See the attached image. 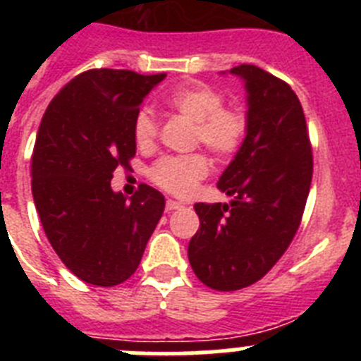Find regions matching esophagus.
<instances>
[{
  "label": "esophagus",
  "mask_w": 361,
  "mask_h": 361,
  "mask_svg": "<svg viewBox=\"0 0 361 361\" xmlns=\"http://www.w3.org/2000/svg\"><path fill=\"white\" fill-rule=\"evenodd\" d=\"M183 208V204L177 202V200H166V212H173V209H180Z\"/></svg>",
  "instance_id": "34e87169"
}]
</instances>
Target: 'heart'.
<instances>
[{
    "label": "heart",
    "mask_w": 361,
    "mask_h": 361,
    "mask_svg": "<svg viewBox=\"0 0 361 361\" xmlns=\"http://www.w3.org/2000/svg\"><path fill=\"white\" fill-rule=\"evenodd\" d=\"M222 103V94L202 82L180 85L164 95L166 106L195 123V142H202L219 157H228L240 146L247 119L242 108L224 106ZM133 132L139 145H152L157 135V123L149 116V111L142 110L137 114ZM208 159L200 153L164 157L153 166L152 178L170 193L190 195L199 180L208 175Z\"/></svg>",
    "instance_id": "obj_1"
}]
</instances>
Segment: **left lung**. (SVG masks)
<instances>
[{"label": "left lung", "instance_id": "left-lung-1", "mask_svg": "<svg viewBox=\"0 0 361 361\" xmlns=\"http://www.w3.org/2000/svg\"><path fill=\"white\" fill-rule=\"evenodd\" d=\"M244 82L245 137L216 188L224 204H195L200 228L188 245L197 279L235 291L262 279L288 250L312 178L305 116L288 82L255 65L229 72Z\"/></svg>", "mask_w": 361, "mask_h": 361}]
</instances>
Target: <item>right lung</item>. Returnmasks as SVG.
Instances as JSON below:
<instances>
[{
  "label": "right lung",
  "mask_w": 361,
  "mask_h": 361,
  "mask_svg": "<svg viewBox=\"0 0 361 361\" xmlns=\"http://www.w3.org/2000/svg\"><path fill=\"white\" fill-rule=\"evenodd\" d=\"M166 73H79L49 104L32 155V197L57 257L82 282L111 288L141 264L164 197L141 184L126 199L114 171L135 155L133 124L142 99Z\"/></svg>",
  "instance_id": "obj_1"
}]
</instances>
